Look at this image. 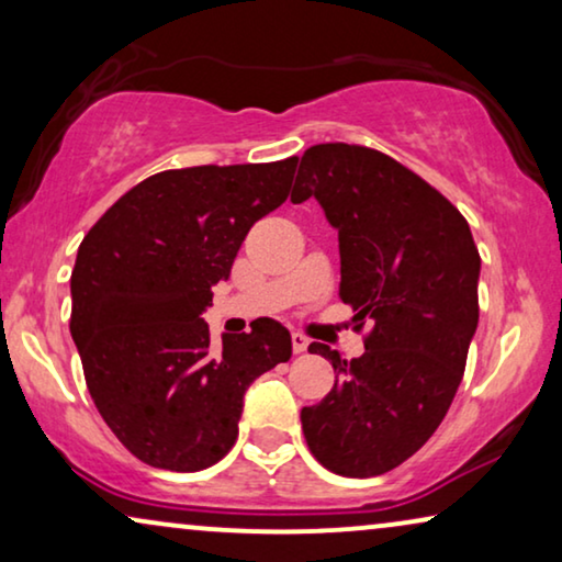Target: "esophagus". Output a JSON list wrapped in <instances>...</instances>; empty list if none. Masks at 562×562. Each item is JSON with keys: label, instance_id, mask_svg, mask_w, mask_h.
Masks as SVG:
<instances>
[{"label": "esophagus", "instance_id": "esophagus-1", "mask_svg": "<svg viewBox=\"0 0 562 562\" xmlns=\"http://www.w3.org/2000/svg\"><path fill=\"white\" fill-rule=\"evenodd\" d=\"M291 348H294V352H304L310 348V340L302 333H291Z\"/></svg>", "mask_w": 562, "mask_h": 562}]
</instances>
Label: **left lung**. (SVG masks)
Returning <instances> with one entry per match:
<instances>
[{
	"label": "left lung",
	"instance_id": "left-lung-1",
	"mask_svg": "<svg viewBox=\"0 0 562 562\" xmlns=\"http://www.w3.org/2000/svg\"><path fill=\"white\" fill-rule=\"evenodd\" d=\"M310 196L337 229L340 299L356 329H373L352 360L310 345L337 375L302 409V429L327 471L371 479L412 458L456 398L479 327L481 256L463 214L386 153L312 145L291 202Z\"/></svg>",
	"mask_w": 562,
	"mask_h": 562
}]
</instances>
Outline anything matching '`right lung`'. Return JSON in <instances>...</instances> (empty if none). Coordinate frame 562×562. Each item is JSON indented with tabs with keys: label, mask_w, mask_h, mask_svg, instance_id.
Wrapping results in <instances>:
<instances>
[{
	"label": "right lung",
	"mask_w": 562,
	"mask_h": 562,
	"mask_svg": "<svg viewBox=\"0 0 562 562\" xmlns=\"http://www.w3.org/2000/svg\"><path fill=\"white\" fill-rule=\"evenodd\" d=\"M299 158L160 171L79 245L71 337L106 427L143 463L204 471L237 440L243 396L291 358L271 317L210 342L202 312L260 217L286 202Z\"/></svg>",
	"instance_id": "add662e5"
}]
</instances>
